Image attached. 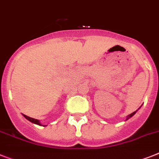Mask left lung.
Listing matches in <instances>:
<instances>
[{
  "mask_svg": "<svg viewBox=\"0 0 159 159\" xmlns=\"http://www.w3.org/2000/svg\"><path fill=\"white\" fill-rule=\"evenodd\" d=\"M137 111H135L134 112H133V113H131V114H130V115H129V116H128L127 118H126V120H129V118H131V117L133 116H134V115H135V113L137 112Z\"/></svg>",
  "mask_w": 159,
  "mask_h": 159,
  "instance_id": "obj_1",
  "label": "left lung"
}]
</instances>
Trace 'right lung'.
Listing matches in <instances>:
<instances>
[{"label": "right lung", "mask_w": 159, "mask_h": 159, "mask_svg": "<svg viewBox=\"0 0 159 159\" xmlns=\"http://www.w3.org/2000/svg\"><path fill=\"white\" fill-rule=\"evenodd\" d=\"M23 116L25 117L26 120H28L29 121H30L31 123H34V124H35V125H42L40 124V122H39V120H36V119H34V118H31V117H29V116H26V115H23Z\"/></svg>", "instance_id": "1"}]
</instances>
